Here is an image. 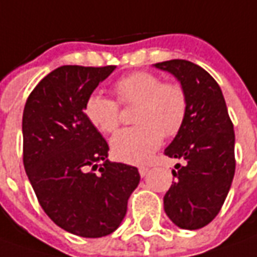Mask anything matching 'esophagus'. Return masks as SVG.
I'll use <instances>...</instances> for the list:
<instances>
[{
    "mask_svg": "<svg viewBox=\"0 0 257 257\" xmlns=\"http://www.w3.org/2000/svg\"><path fill=\"white\" fill-rule=\"evenodd\" d=\"M148 172H149V167H148V166H141V167H139V174H141V176H146V174H148Z\"/></svg>",
    "mask_w": 257,
    "mask_h": 257,
    "instance_id": "esophagus-1",
    "label": "esophagus"
}]
</instances>
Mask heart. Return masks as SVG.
I'll list each match as a JSON object with an SVG mask.
<instances>
[{"label":"heart","instance_id":"b5f03b06","mask_svg":"<svg viewBox=\"0 0 257 257\" xmlns=\"http://www.w3.org/2000/svg\"><path fill=\"white\" fill-rule=\"evenodd\" d=\"M116 101L90 94L84 104L87 121L102 134L116 131L121 105H135V126L122 129L111 139V151L118 160L143 163L162 145L163 135L174 136L187 116V95L177 83L162 81L151 71H135L116 80L112 87Z\"/></svg>","mask_w":257,"mask_h":257}]
</instances>
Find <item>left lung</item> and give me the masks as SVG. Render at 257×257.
Returning <instances> with one entry per match:
<instances>
[{"mask_svg":"<svg viewBox=\"0 0 257 257\" xmlns=\"http://www.w3.org/2000/svg\"><path fill=\"white\" fill-rule=\"evenodd\" d=\"M172 73L187 95L183 128L165 155L180 159L165 194V211L183 229H200L221 211L235 174V132L224 95L208 71L188 60L156 63Z\"/></svg>","mask_w":257,"mask_h":257,"instance_id":"obj_1","label":"left lung"}]
</instances>
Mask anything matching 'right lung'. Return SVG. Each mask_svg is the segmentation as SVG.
<instances>
[{
	"mask_svg": "<svg viewBox=\"0 0 257 257\" xmlns=\"http://www.w3.org/2000/svg\"><path fill=\"white\" fill-rule=\"evenodd\" d=\"M115 66H62L42 78L22 116L24 166L43 211L83 238L114 232L139 184L134 166L108 160V143L87 121L84 104Z\"/></svg>",
	"mask_w": 257,
	"mask_h": 257,
	"instance_id": "add662e5",
	"label": "right lung"
}]
</instances>
